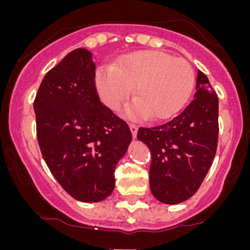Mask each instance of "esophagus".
Listing matches in <instances>:
<instances>
[{"mask_svg":"<svg viewBox=\"0 0 250 250\" xmlns=\"http://www.w3.org/2000/svg\"><path fill=\"white\" fill-rule=\"evenodd\" d=\"M129 128H130L131 135H133V137L135 139V137H136V135H137V130H139V128H137L135 125H129Z\"/></svg>","mask_w":250,"mask_h":250,"instance_id":"esophagus-1","label":"esophagus"}]
</instances>
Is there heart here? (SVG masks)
<instances>
[{"label":"heart","mask_w":250,"mask_h":250,"mask_svg":"<svg viewBox=\"0 0 250 250\" xmlns=\"http://www.w3.org/2000/svg\"><path fill=\"white\" fill-rule=\"evenodd\" d=\"M194 85V70L186 60L157 50L128 54L113 68L101 67L95 74L97 94L111 110L127 101L135 88L136 100L125 108L134 119H169L185 107Z\"/></svg>","instance_id":"heart-1"}]
</instances>
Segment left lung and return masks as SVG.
I'll list each match as a JSON object with an SVG mask.
<instances>
[{"label": "left lung", "mask_w": 250, "mask_h": 250, "mask_svg": "<svg viewBox=\"0 0 250 250\" xmlns=\"http://www.w3.org/2000/svg\"><path fill=\"white\" fill-rule=\"evenodd\" d=\"M195 99L162 125L140 128L137 140L149 148V185L160 202L177 205L200 188L214 161L219 139V99L208 77L197 71Z\"/></svg>", "instance_id": "left-lung-1"}]
</instances>
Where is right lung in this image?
Wrapping results in <instances>:
<instances>
[{"instance_id":"add662e5","label":"right lung","mask_w":250,"mask_h":250,"mask_svg":"<svg viewBox=\"0 0 250 250\" xmlns=\"http://www.w3.org/2000/svg\"><path fill=\"white\" fill-rule=\"evenodd\" d=\"M43 159L70 196L100 202L115 188V168L131 142L128 125L102 104L93 54L79 48L48 71L34 101Z\"/></svg>"}]
</instances>
